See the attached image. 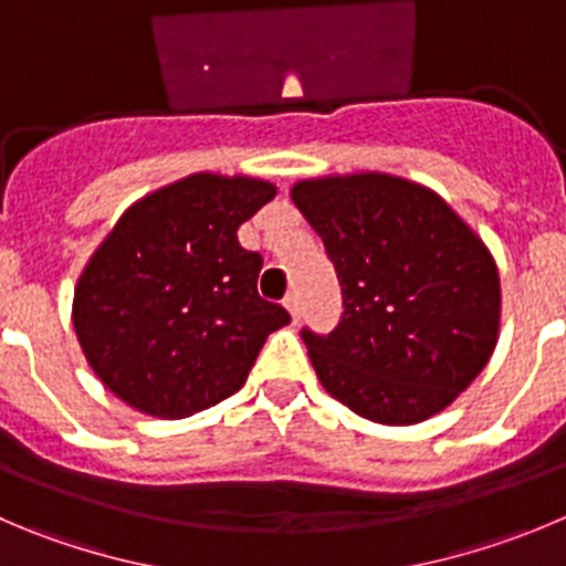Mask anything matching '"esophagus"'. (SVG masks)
I'll return each instance as SVG.
<instances>
[{
  "instance_id": "34e87169",
  "label": "esophagus",
  "mask_w": 566,
  "mask_h": 566,
  "mask_svg": "<svg viewBox=\"0 0 566 566\" xmlns=\"http://www.w3.org/2000/svg\"><path fill=\"white\" fill-rule=\"evenodd\" d=\"M284 307L290 310V315H293V321L301 318V304H298V295L295 293H287V298H284Z\"/></svg>"
}]
</instances>
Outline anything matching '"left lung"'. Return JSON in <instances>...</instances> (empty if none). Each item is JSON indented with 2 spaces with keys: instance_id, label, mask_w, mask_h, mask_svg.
I'll return each mask as SVG.
<instances>
[{
  "instance_id": "obj_1",
  "label": "left lung",
  "mask_w": 566,
  "mask_h": 566,
  "mask_svg": "<svg viewBox=\"0 0 566 566\" xmlns=\"http://www.w3.org/2000/svg\"><path fill=\"white\" fill-rule=\"evenodd\" d=\"M301 214L324 240L343 293L340 324L301 337L335 399L377 424L443 410L497 346V265L436 192L363 172L301 181Z\"/></svg>"
}]
</instances>
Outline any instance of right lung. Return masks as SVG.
Segmentation results:
<instances>
[{
    "instance_id": "1",
    "label": "right lung",
    "mask_w": 566,
    "mask_h": 566,
    "mask_svg": "<svg viewBox=\"0 0 566 566\" xmlns=\"http://www.w3.org/2000/svg\"><path fill=\"white\" fill-rule=\"evenodd\" d=\"M273 195L265 181L198 172L130 206L97 248L75 290V332L130 408L181 419L223 402L290 324L259 295L262 256L237 240Z\"/></svg>"
}]
</instances>
